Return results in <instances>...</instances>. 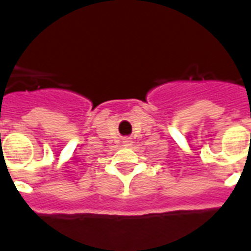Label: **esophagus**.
Instances as JSON below:
<instances>
[{"instance_id":"esophagus-1","label":"esophagus","mask_w":251,"mask_h":251,"mask_svg":"<svg viewBox=\"0 0 251 251\" xmlns=\"http://www.w3.org/2000/svg\"><path fill=\"white\" fill-rule=\"evenodd\" d=\"M123 143H124V146L130 147L132 145H133V141L130 140V138H123Z\"/></svg>"}]
</instances>
